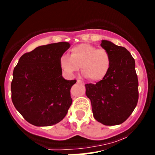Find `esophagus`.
<instances>
[{"label":"esophagus","mask_w":155,"mask_h":155,"mask_svg":"<svg viewBox=\"0 0 155 155\" xmlns=\"http://www.w3.org/2000/svg\"><path fill=\"white\" fill-rule=\"evenodd\" d=\"M77 83H80V84H83V82L81 80H79V79H78L77 80Z\"/></svg>","instance_id":"esophagus-1"}]
</instances>
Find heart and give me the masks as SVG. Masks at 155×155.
<instances>
[{"label":"heart","instance_id":"heart-1","mask_svg":"<svg viewBox=\"0 0 155 155\" xmlns=\"http://www.w3.org/2000/svg\"><path fill=\"white\" fill-rule=\"evenodd\" d=\"M59 64L64 73L73 77L81 66L82 73L93 82L103 79L110 67V58L105 49L97 48L91 44H81L71 49V55L63 54Z\"/></svg>","mask_w":155,"mask_h":155}]
</instances>
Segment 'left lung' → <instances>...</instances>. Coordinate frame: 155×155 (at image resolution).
Segmentation results:
<instances>
[{
	"label": "left lung",
	"mask_w": 155,
	"mask_h": 155,
	"mask_svg": "<svg viewBox=\"0 0 155 155\" xmlns=\"http://www.w3.org/2000/svg\"><path fill=\"white\" fill-rule=\"evenodd\" d=\"M101 46L110 58L109 72L96 84H85V94L96 120L106 126L119 125L127 120L138 103L136 63L125 48L107 40H102Z\"/></svg>",
	"instance_id": "obj_1"
}]
</instances>
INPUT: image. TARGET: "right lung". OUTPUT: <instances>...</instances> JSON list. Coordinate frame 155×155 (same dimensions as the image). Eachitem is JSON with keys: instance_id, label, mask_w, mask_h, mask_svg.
Here are the masks:
<instances>
[{"instance_id": "1", "label": "right lung", "mask_w": 155, "mask_h": 155, "mask_svg": "<svg viewBox=\"0 0 155 155\" xmlns=\"http://www.w3.org/2000/svg\"><path fill=\"white\" fill-rule=\"evenodd\" d=\"M69 42L37 47L19 58L13 70L11 97L24 119L36 127L62 120L72 104L70 88L76 80H67L59 64Z\"/></svg>"}]
</instances>
